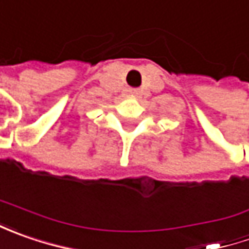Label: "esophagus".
Returning <instances> with one entry per match:
<instances>
[{
	"mask_svg": "<svg viewBox=\"0 0 249 249\" xmlns=\"http://www.w3.org/2000/svg\"><path fill=\"white\" fill-rule=\"evenodd\" d=\"M130 94H131V95H134V97H137V95L140 94V91L134 90V89H133V90H130Z\"/></svg>",
	"mask_w": 249,
	"mask_h": 249,
	"instance_id": "esophagus-1",
	"label": "esophagus"
}]
</instances>
